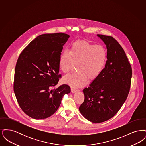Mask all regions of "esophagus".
<instances>
[{"mask_svg":"<svg viewBox=\"0 0 146 146\" xmlns=\"http://www.w3.org/2000/svg\"><path fill=\"white\" fill-rule=\"evenodd\" d=\"M78 90H79L78 89H75L74 88H71V92H73V93H74V92H76L78 91Z\"/></svg>","mask_w":146,"mask_h":146,"instance_id":"1","label":"esophagus"}]
</instances>
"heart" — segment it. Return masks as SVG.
Listing matches in <instances>:
<instances>
[{
    "instance_id": "b5f03b06",
    "label": "heart",
    "mask_w": 146,
    "mask_h": 146,
    "mask_svg": "<svg viewBox=\"0 0 146 146\" xmlns=\"http://www.w3.org/2000/svg\"><path fill=\"white\" fill-rule=\"evenodd\" d=\"M107 54L102 46L96 45L86 40L73 42L70 51L64 50L59 59V66L63 73L68 74L77 64L78 72L66 76L63 82L72 88H80L88 83L96 80L106 67Z\"/></svg>"
}]
</instances>
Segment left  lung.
<instances>
[{
  "instance_id": "8db88e82",
  "label": "left lung",
  "mask_w": 146,
  "mask_h": 146,
  "mask_svg": "<svg viewBox=\"0 0 146 146\" xmlns=\"http://www.w3.org/2000/svg\"><path fill=\"white\" fill-rule=\"evenodd\" d=\"M106 45L107 60L104 71L88 88L79 107L84 117L94 123L113 118L125 102L131 86L132 68L125 51L111 36L97 35Z\"/></svg>"
}]
</instances>
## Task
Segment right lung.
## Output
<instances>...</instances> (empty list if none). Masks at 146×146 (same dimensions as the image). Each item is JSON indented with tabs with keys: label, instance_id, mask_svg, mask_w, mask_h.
<instances>
[{
	"label": "right lung",
	"instance_id": "1",
	"mask_svg": "<svg viewBox=\"0 0 146 146\" xmlns=\"http://www.w3.org/2000/svg\"><path fill=\"white\" fill-rule=\"evenodd\" d=\"M70 35L63 33L37 36L23 50L16 64L14 90L21 110L35 119L48 118L55 113L65 94L67 84L50 90L57 85L59 59Z\"/></svg>",
	"mask_w": 146,
	"mask_h": 146
}]
</instances>
